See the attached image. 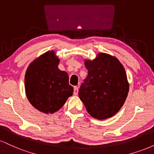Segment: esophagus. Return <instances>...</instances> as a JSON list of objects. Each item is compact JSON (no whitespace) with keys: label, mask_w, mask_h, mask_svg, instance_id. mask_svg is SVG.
Returning <instances> with one entry per match:
<instances>
[{"label":"esophagus","mask_w":154,"mask_h":154,"mask_svg":"<svg viewBox=\"0 0 154 154\" xmlns=\"http://www.w3.org/2000/svg\"><path fill=\"white\" fill-rule=\"evenodd\" d=\"M78 92H79L78 87H77V86L74 87V95H77V94H78Z\"/></svg>","instance_id":"obj_1"}]
</instances>
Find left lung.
Returning a JSON list of instances; mask_svg holds the SVG:
<instances>
[{"label": "left lung", "mask_w": 154, "mask_h": 154, "mask_svg": "<svg viewBox=\"0 0 154 154\" xmlns=\"http://www.w3.org/2000/svg\"><path fill=\"white\" fill-rule=\"evenodd\" d=\"M88 77L79 90V97L88 112L97 119L111 117L120 110L129 92L125 68L116 57L100 53L94 60H85Z\"/></svg>", "instance_id": "left-lung-1"}]
</instances>
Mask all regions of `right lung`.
<instances>
[{
	"instance_id": "1",
	"label": "right lung",
	"mask_w": 154,
	"mask_h": 154,
	"mask_svg": "<svg viewBox=\"0 0 154 154\" xmlns=\"http://www.w3.org/2000/svg\"><path fill=\"white\" fill-rule=\"evenodd\" d=\"M59 63L54 51H48L29 64L25 74L26 97L35 109L45 114L59 110L73 94L69 76L58 68Z\"/></svg>"
}]
</instances>
